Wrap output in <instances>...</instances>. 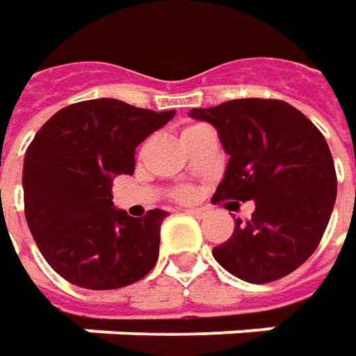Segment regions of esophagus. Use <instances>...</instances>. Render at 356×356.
Returning <instances> with one entry per match:
<instances>
[{"mask_svg": "<svg viewBox=\"0 0 356 356\" xmlns=\"http://www.w3.org/2000/svg\"><path fill=\"white\" fill-rule=\"evenodd\" d=\"M188 213H192V216H196V218H206L210 210L208 208H190V210H186Z\"/></svg>", "mask_w": 356, "mask_h": 356, "instance_id": "1", "label": "esophagus"}]
</instances>
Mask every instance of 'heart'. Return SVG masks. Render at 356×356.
I'll use <instances>...</instances> for the list:
<instances>
[{
    "instance_id": "obj_1",
    "label": "heart",
    "mask_w": 356,
    "mask_h": 356,
    "mask_svg": "<svg viewBox=\"0 0 356 356\" xmlns=\"http://www.w3.org/2000/svg\"><path fill=\"white\" fill-rule=\"evenodd\" d=\"M196 129H200V124H190V127H186V129L182 130V134H180V136L184 138V136H188V134H192ZM178 196H180L182 200H188V198H192V192H190L188 188H184V190H180V194H178Z\"/></svg>"
}]
</instances>
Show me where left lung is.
I'll use <instances>...</instances> for the list:
<instances>
[{
    "label": "left lung",
    "instance_id": "left-lung-1",
    "mask_svg": "<svg viewBox=\"0 0 356 356\" xmlns=\"http://www.w3.org/2000/svg\"><path fill=\"white\" fill-rule=\"evenodd\" d=\"M188 115L210 122L229 156L213 202H255L252 220L236 222L213 259L248 283L289 275L317 250L335 206V164L325 136L275 99H238Z\"/></svg>",
    "mask_w": 356,
    "mask_h": 356
}]
</instances>
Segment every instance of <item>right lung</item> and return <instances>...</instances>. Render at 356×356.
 <instances>
[{"instance_id":"1","label":"right lung","mask_w":356,"mask_h":356,"mask_svg":"<svg viewBox=\"0 0 356 356\" xmlns=\"http://www.w3.org/2000/svg\"><path fill=\"white\" fill-rule=\"evenodd\" d=\"M174 115L92 99L61 108L35 134L23 160L25 218L63 280L103 291L143 280L154 267L168 212L132 218L117 210L113 180L134 174L136 146Z\"/></svg>"}]
</instances>
